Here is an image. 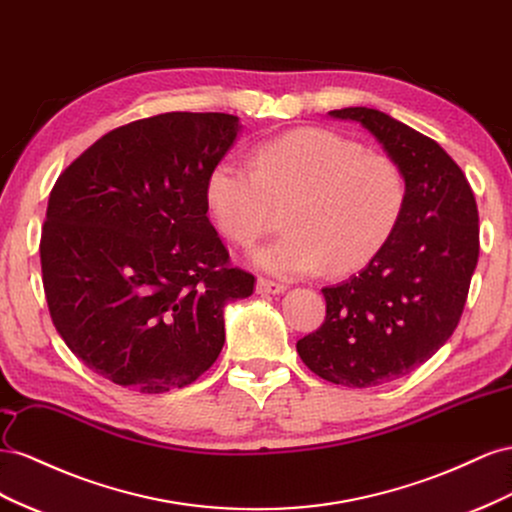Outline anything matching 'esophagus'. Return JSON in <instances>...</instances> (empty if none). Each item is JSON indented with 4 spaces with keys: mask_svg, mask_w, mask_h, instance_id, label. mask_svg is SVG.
I'll return each mask as SVG.
<instances>
[{
    "mask_svg": "<svg viewBox=\"0 0 512 512\" xmlns=\"http://www.w3.org/2000/svg\"><path fill=\"white\" fill-rule=\"evenodd\" d=\"M285 289H287V285L281 281H272V279H266V276H259L257 279L259 294H283Z\"/></svg>",
    "mask_w": 512,
    "mask_h": 512,
    "instance_id": "obj_1",
    "label": "esophagus"
}]
</instances>
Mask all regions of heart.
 I'll use <instances>...</instances> for the list:
<instances>
[{
	"mask_svg": "<svg viewBox=\"0 0 512 512\" xmlns=\"http://www.w3.org/2000/svg\"><path fill=\"white\" fill-rule=\"evenodd\" d=\"M253 167L221 160L206 182L216 229L238 246H253L287 210V233L259 248L270 272L349 274L382 251L405 208L399 165L354 139L324 128H296L259 143Z\"/></svg>",
	"mask_w": 512,
	"mask_h": 512,
	"instance_id": "1",
	"label": "heart"
}]
</instances>
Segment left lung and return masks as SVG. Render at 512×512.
<instances>
[{
    "label": "left lung",
    "mask_w": 512,
    "mask_h": 512,
    "mask_svg": "<svg viewBox=\"0 0 512 512\" xmlns=\"http://www.w3.org/2000/svg\"><path fill=\"white\" fill-rule=\"evenodd\" d=\"M405 175V208L364 270L324 287L326 319L296 343L315 375L347 388L394 382L455 332L478 261V208L461 167L433 139L390 115L347 107Z\"/></svg>",
    "instance_id": "obj_1"
}]
</instances>
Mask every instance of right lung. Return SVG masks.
Here are the masks:
<instances>
[{"label": "right lung", "mask_w": 512, "mask_h": 512, "mask_svg": "<svg viewBox=\"0 0 512 512\" xmlns=\"http://www.w3.org/2000/svg\"><path fill=\"white\" fill-rule=\"evenodd\" d=\"M238 115L173 111L113 128L57 178L40 238L55 330L94 373L145 394L193 384L253 294L208 218Z\"/></svg>", "instance_id": "1"}]
</instances>
